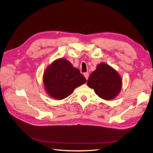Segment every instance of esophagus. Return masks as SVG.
Returning a JSON list of instances; mask_svg holds the SVG:
<instances>
[{"label": "esophagus", "mask_w": 153, "mask_h": 153, "mask_svg": "<svg viewBox=\"0 0 153 153\" xmlns=\"http://www.w3.org/2000/svg\"><path fill=\"white\" fill-rule=\"evenodd\" d=\"M84 77L86 78V79L88 80V77H89V73H88V72H86L84 74Z\"/></svg>", "instance_id": "obj_1"}]
</instances>
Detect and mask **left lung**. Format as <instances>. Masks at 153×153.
<instances>
[{"instance_id":"1","label":"left lung","mask_w":153,"mask_h":153,"mask_svg":"<svg viewBox=\"0 0 153 153\" xmlns=\"http://www.w3.org/2000/svg\"><path fill=\"white\" fill-rule=\"evenodd\" d=\"M88 86L105 100L116 97L122 88V78L117 71L108 64L101 63L91 73L88 80Z\"/></svg>"}]
</instances>
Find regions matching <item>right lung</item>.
<instances>
[{"label": "right lung", "instance_id": "right-lung-1", "mask_svg": "<svg viewBox=\"0 0 153 153\" xmlns=\"http://www.w3.org/2000/svg\"><path fill=\"white\" fill-rule=\"evenodd\" d=\"M86 82L80 71L66 59L54 61L48 66L43 75L45 90L54 99L63 100L74 90Z\"/></svg>", "mask_w": 153, "mask_h": 153}]
</instances>
